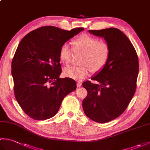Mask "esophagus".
I'll use <instances>...</instances> for the list:
<instances>
[{"instance_id":"1","label":"esophagus","mask_w":150,"mask_h":150,"mask_svg":"<svg viewBox=\"0 0 150 150\" xmlns=\"http://www.w3.org/2000/svg\"><path fill=\"white\" fill-rule=\"evenodd\" d=\"M82 86V83L81 82H77V87H81Z\"/></svg>"}]
</instances>
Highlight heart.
<instances>
[{"label":"heart","instance_id":"obj_1","mask_svg":"<svg viewBox=\"0 0 150 150\" xmlns=\"http://www.w3.org/2000/svg\"><path fill=\"white\" fill-rule=\"evenodd\" d=\"M72 46L73 52L82 54L80 62L82 66L66 68L63 73L66 77L76 81H82L88 77L90 69L94 73L100 71L109 59V45L88 35H82L73 40ZM71 55V51L68 44H64L59 50V57L60 62L68 64Z\"/></svg>","mask_w":150,"mask_h":150}]
</instances>
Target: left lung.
<instances>
[{
    "label": "left lung",
    "mask_w": 150,
    "mask_h": 150,
    "mask_svg": "<svg viewBox=\"0 0 150 150\" xmlns=\"http://www.w3.org/2000/svg\"><path fill=\"white\" fill-rule=\"evenodd\" d=\"M95 36L104 38L110 54L106 65L82 86L88 95L82 101L84 112L95 122L106 123L116 119L128 107L136 90L139 60L132 42L119 29L110 28L89 30Z\"/></svg>",
    "instance_id": "left-lung-1"
}]
</instances>
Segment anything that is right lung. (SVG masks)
<instances>
[{
  "label": "right lung",
  "instance_id": "1",
  "mask_svg": "<svg viewBox=\"0 0 150 150\" xmlns=\"http://www.w3.org/2000/svg\"><path fill=\"white\" fill-rule=\"evenodd\" d=\"M84 29L70 31L42 26L27 34L19 43L11 62L16 100L35 120H46L58 112L67 95L77 88L70 78L60 79V47Z\"/></svg>",
  "mask_w": 150,
  "mask_h": 150
}]
</instances>
